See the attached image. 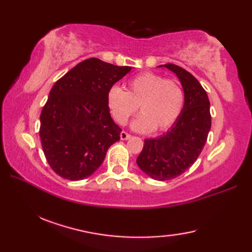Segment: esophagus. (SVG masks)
Wrapping results in <instances>:
<instances>
[{
	"label": "esophagus",
	"mask_w": 252,
	"mask_h": 252,
	"mask_svg": "<svg viewBox=\"0 0 252 252\" xmlns=\"http://www.w3.org/2000/svg\"><path fill=\"white\" fill-rule=\"evenodd\" d=\"M131 137V134H129V133L126 132V131H122L120 133V138L122 141H126V140H129V138Z\"/></svg>",
	"instance_id": "34e87169"
}]
</instances>
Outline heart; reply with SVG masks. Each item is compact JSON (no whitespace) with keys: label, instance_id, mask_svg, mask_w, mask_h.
Returning a JSON list of instances; mask_svg holds the SVG:
<instances>
[{"label":"heart","instance_id":"obj_1","mask_svg":"<svg viewBox=\"0 0 252 252\" xmlns=\"http://www.w3.org/2000/svg\"><path fill=\"white\" fill-rule=\"evenodd\" d=\"M184 104L181 85L155 72H143L132 78L126 91L112 87L107 94V105L114 120L125 126L140 107V116L133 129L148 132L164 131L178 119Z\"/></svg>","mask_w":252,"mask_h":252}]
</instances>
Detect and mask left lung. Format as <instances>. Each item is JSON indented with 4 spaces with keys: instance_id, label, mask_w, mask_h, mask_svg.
<instances>
[{
    "instance_id": "8db88e82",
    "label": "left lung",
    "mask_w": 252,
    "mask_h": 252,
    "mask_svg": "<svg viewBox=\"0 0 252 252\" xmlns=\"http://www.w3.org/2000/svg\"><path fill=\"white\" fill-rule=\"evenodd\" d=\"M184 90L181 115L165 133L148 138L136 163L144 173L157 181H168L183 174L202 152L211 127L210 101L207 92L191 73L173 63H165Z\"/></svg>"
}]
</instances>
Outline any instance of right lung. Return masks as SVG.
Wrapping results in <instances>:
<instances>
[{
	"label": "right lung",
	"instance_id": "add662e5",
	"mask_svg": "<svg viewBox=\"0 0 252 252\" xmlns=\"http://www.w3.org/2000/svg\"><path fill=\"white\" fill-rule=\"evenodd\" d=\"M130 70L89 58L53 85L41 111L40 138L56 174L70 181L88 178L120 140L121 129L109 114L107 94Z\"/></svg>",
	"mask_w": 252,
	"mask_h": 252
}]
</instances>
